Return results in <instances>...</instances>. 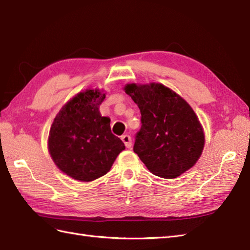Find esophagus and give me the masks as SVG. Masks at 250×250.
<instances>
[{
    "instance_id": "34e87169",
    "label": "esophagus",
    "mask_w": 250,
    "mask_h": 250,
    "mask_svg": "<svg viewBox=\"0 0 250 250\" xmlns=\"http://www.w3.org/2000/svg\"><path fill=\"white\" fill-rule=\"evenodd\" d=\"M121 139H123V142H124L125 146H126L127 149L131 148V146H132V138H131L130 135H127V134H125V135L121 136Z\"/></svg>"
}]
</instances>
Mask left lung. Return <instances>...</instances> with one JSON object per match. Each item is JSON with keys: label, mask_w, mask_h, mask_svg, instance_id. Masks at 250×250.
<instances>
[{"label": "left lung", "mask_w": 250, "mask_h": 250, "mask_svg": "<svg viewBox=\"0 0 250 250\" xmlns=\"http://www.w3.org/2000/svg\"><path fill=\"white\" fill-rule=\"evenodd\" d=\"M125 91L142 114L133 150L151 173L175 178L193 167L202 155L205 136L192 107L161 83H131Z\"/></svg>", "instance_id": "left-lung-1"}]
</instances>
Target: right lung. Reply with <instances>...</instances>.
<instances>
[{
	"mask_svg": "<svg viewBox=\"0 0 250 250\" xmlns=\"http://www.w3.org/2000/svg\"><path fill=\"white\" fill-rule=\"evenodd\" d=\"M104 98L99 89L77 94L50 126V156L57 167L76 181L92 182L104 176L125 149L111 131V119L101 116L99 105Z\"/></svg>",
	"mask_w": 250,
	"mask_h": 250,
	"instance_id": "right-lung-1",
	"label": "right lung"
}]
</instances>
